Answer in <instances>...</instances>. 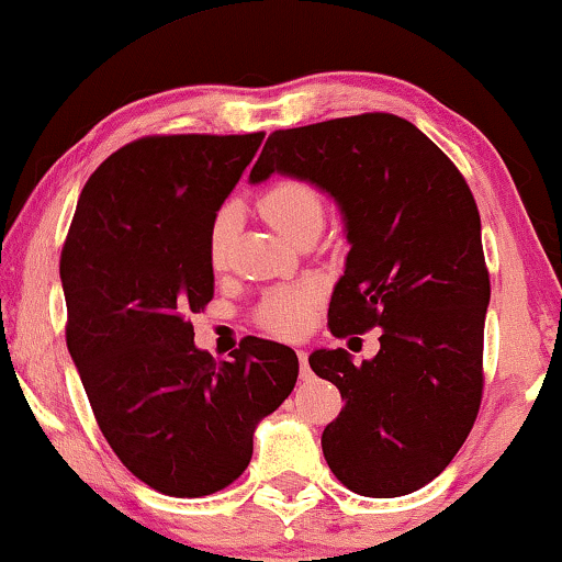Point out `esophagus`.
Here are the masks:
<instances>
[{"mask_svg":"<svg viewBox=\"0 0 562 562\" xmlns=\"http://www.w3.org/2000/svg\"><path fill=\"white\" fill-rule=\"evenodd\" d=\"M296 357H300V375H302V380L313 378V370H310V364H307V351L296 349Z\"/></svg>","mask_w":562,"mask_h":562,"instance_id":"obj_1","label":"esophagus"}]
</instances>
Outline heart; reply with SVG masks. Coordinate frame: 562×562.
Wrapping results in <instances>:
<instances>
[{
	"mask_svg": "<svg viewBox=\"0 0 562 562\" xmlns=\"http://www.w3.org/2000/svg\"><path fill=\"white\" fill-rule=\"evenodd\" d=\"M260 213L276 232L286 239H294L302 228L323 224V200L315 187L300 179H283L268 187L260 198ZM234 234H237V211L234 205L221 207L207 232V258L213 268H224L232 252ZM315 289L313 286H286L268 294L260 307V321L266 328L281 336H296L307 328L313 315Z\"/></svg>",
	"mask_w": 562,
	"mask_h": 562,
	"instance_id": "heart-1",
	"label": "heart"
}]
</instances>
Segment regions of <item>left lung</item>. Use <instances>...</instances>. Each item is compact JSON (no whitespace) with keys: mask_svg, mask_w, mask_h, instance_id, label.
<instances>
[{"mask_svg":"<svg viewBox=\"0 0 562 562\" xmlns=\"http://www.w3.org/2000/svg\"><path fill=\"white\" fill-rule=\"evenodd\" d=\"M270 175L321 187L341 211L351 249L330 334L380 328L362 364L310 355L346 398L323 429L325 461L357 495L414 493L453 461L482 401L490 273L472 190L422 130L380 112L276 130L249 182Z\"/></svg>","mask_w":562,"mask_h":562,"instance_id":"1","label":"left lung"}]
</instances>
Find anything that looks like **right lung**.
Here are the masks:
<instances>
[{
	"mask_svg": "<svg viewBox=\"0 0 562 562\" xmlns=\"http://www.w3.org/2000/svg\"><path fill=\"white\" fill-rule=\"evenodd\" d=\"M266 133L150 135L82 187L61 247L67 349L103 438L137 480L175 497L224 490L300 375L289 346L247 336L232 362L187 321L213 300L207 232Z\"/></svg>",
	"mask_w": 562,
	"mask_h": 562,
	"instance_id": "right-lung-1",
	"label": "right lung"
}]
</instances>
